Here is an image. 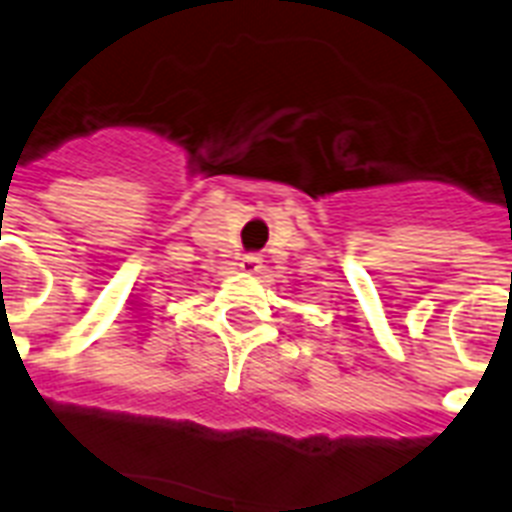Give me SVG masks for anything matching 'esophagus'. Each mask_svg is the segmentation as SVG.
<instances>
[{
  "label": "esophagus",
  "instance_id": "obj_1",
  "mask_svg": "<svg viewBox=\"0 0 512 512\" xmlns=\"http://www.w3.org/2000/svg\"><path fill=\"white\" fill-rule=\"evenodd\" d=\"M241 271L249 273V276L260 273V271H263V257H260V255H244V257H241Z\"/></svg>",
  "mask_w": 512,
  "mask_h": 512
}]
</instances>
